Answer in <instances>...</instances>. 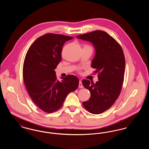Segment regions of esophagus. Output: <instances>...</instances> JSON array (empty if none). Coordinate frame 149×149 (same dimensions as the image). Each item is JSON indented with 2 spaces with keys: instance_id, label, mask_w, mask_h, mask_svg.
<instances>
[{
  "instance_id": "34e87169",
  "label": "esophagus",
  "mask_w": 149,
  "mask_h": 149,
  "mask_svg": "<svg viewBox=\"0 0 149 149\" xmlns=\"http://www.w3.org/2000/svg\"><path fill=\"white\" fill-rule=\"evenodd\" d=\"M79 87L80 88H83V84H82V82H81V80H80V81H79Z\"/></svg>"
}]
</instances>
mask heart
<instances>
[{
  "label": "heart",
  "mask_w": 149,
  "mask_h": 149,
  "mask_svg": "<svg viewBox=\"0 0 149 149\" xmlns=\"http://www.w3.org/2000/svg\"><path fill=\"white\" fill-rule=\"evenodd\" d=\"M84 47H89V48H91L89 46H88V45H85V46H84Z\"/></svg>",
  "instance_id": "heart-1"
}]
</instances>
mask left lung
I'll return each instance as SVG.
<instances>
[{"label":"left lung","mask_w":149,"mask_h":149,"mask_svg":"<svg viewBox=\"0 0 149 149\" xmlns=\"http://www.w3.org/2000/svg\"><path fill=\"white\" fill-rule=\"evenodd\" d=\"M77 37L92 43L95 52L91 66L98 74L95 84L82 81L91 94L83 105L91 113H102L111 108L120 94L125 71L124 54L118 42L104 31L97 30Z\"/></svg>","instance_id":"obj_1"}]
</instances>
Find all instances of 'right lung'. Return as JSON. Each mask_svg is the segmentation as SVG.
I'll return each mask as SVG.
<instances>
[{"label":"right lung","instance_id":"obj_1","mask_svg":"<svg viewBox=\"0 0 149 149\" xmlns=\"http://www.w3.org/2000/svg\"><path fill=\"white\" fill-rule=\"evenodd\" d=\"M72 38L47 33L38 37L26 54L23 68L24 83L33 102L45 112L60 108L68 94L79 86L76 76L69 75L59 81L55 71L61 60L64 43Z\"/></svg>","mask_w":149,"mask_h":149}]
</instances>
